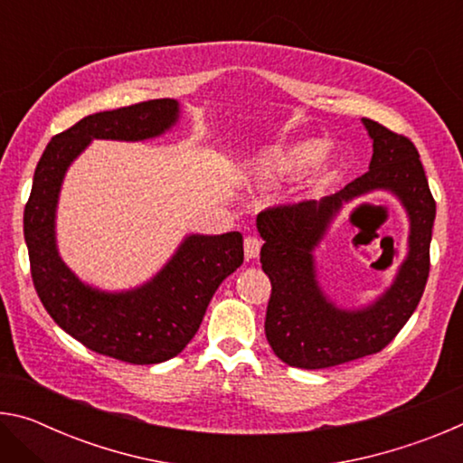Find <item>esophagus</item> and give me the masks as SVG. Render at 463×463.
<instances>
[{
    "mask_svg": "<svg viewBox=\"0 0 463 463\" xmlns=\"http://www.w3.org/2000/svg\"><path fill=\"white\" fill-rule=\"evenodd\" d=\"M261 250V239L257 237H245V257L247 260H255Z\"/></svg>",
    "mask_w": 463,
    "mask_h": 463,
    "instance_id": "obj_1",
    "label": "esophagus"
}]
</instances>
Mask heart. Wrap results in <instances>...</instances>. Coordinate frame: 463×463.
Listing matches in <instances>:
<instances>
[{
    "instance_id": "heart-1",
    "label": "heart",
    "mask_w": 463,
    "mask_h": 463,
    "mask_svg": "<svg viewBox=\"0 0 463 463\" xmlns=\"http://www.w3.org/2000/svg\"><path fill=\"white\" fill-rule=\"evenodd\" d=\"M320 145L317 140H300V143L273 146L257 161L255 175L261 184H276L281 179L302 174L318 159Z\"/></svg>"
}]
</instances>
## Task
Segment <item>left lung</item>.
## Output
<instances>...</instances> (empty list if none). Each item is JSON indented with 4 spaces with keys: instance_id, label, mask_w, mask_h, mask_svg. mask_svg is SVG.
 Returning <instances> with one entry per match:
<instances>
[{
    "instance_id": "obj_1",
    "label": "left lung",
    "mask_w": 463,
    "mask_h": 463,
    "mask_svg": "<svg viewBox=\"0 0 463 463\" xmlns=\"http://www.w3.org/2000/svg\"><path fill=\"white\" fill-rule=\"evenodd\" d=\"M373 140L370 171L320 202L284 203L257 216L261 268L271 281L265 336L281 362L323 370L378 354L417 310L429 278L435 200L411 138L364 118ZM375 189L394 193L411 221L410 255L386 293L362 311L336 309L316 281L311 250L343 203Z\"/></svg>"
}]
</instances>
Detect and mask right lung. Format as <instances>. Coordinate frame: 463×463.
I'll return each mask as SVG.
<instances>
[{
  "instance_id": "obj_1",
  "label": "right lung",
  "mask_w": 463,
  "mask_h": 463,
  "mask_svg": "<svg viewBox=\"0 0 463 463\" xmlns=\"http://www.w3.org/2000/svg\"><path fill=\"white\" fill-rule=\"evenodd\" d=\"M177 116L179 104L169 98L85 116L46 145L24 208L30 271L43 307L85 347L127 364H161L182 354L218 286L242 263V234H190L151 281L109 294L85 286L62 263L54 213L67 167L93 138H153L174 127Z\"/></svg>"
}]
</instances>
